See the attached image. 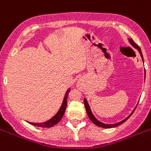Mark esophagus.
<instances>
[{"label":"esophagus","mask_w":151,"mask_h":151,"mask_svg":"<svg viewBox=\"0 0 151 151\" xmlns=\"http://www.w3.org/2000/svg\"><path fill=\"white\" fill-rule=\"evenodd\" d=\"M81 80L78 81V87H80V85H81Z\"/></svg>","instance_id":"34e87169"}]
</instances>
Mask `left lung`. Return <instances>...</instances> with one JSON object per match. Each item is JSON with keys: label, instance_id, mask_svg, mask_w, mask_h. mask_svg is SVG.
I'll list each match as a JSON object with an SVG mask.
<instances>
[{"label": "left lung", "instance_id": "8db88e82", "mask_svg": "<svg viewBox=\"0 0 151 151\" xmlns=\"http://www.w3.org/2000/svg\"><path fill=\"white\" fill-rule=\"evenodd\" d=\"M128 41L129 42V44H130L131 46H133V47H134L135 49H137V50H138V52H139V54H140V56H141L142 58V60H143V54H142V52H141V50H140V48L139 47V46H137V44L133 42V40H132V39H130V38H129L128 39ZM146 75V74H145ZM144 81H145V76H144ZM84 106H85V109H86V111H87V113H88V117H89V119H90L91 121L93 122V123L94 124H95L96 126H98V127H102V128H112V127H117V126H119V125L122 124L123 122H125L126 121H127V119H128L129 117H130L131 116H132V114L133 113V111H135L136 108H137V105H136V107L134 108V109L133 110V111L131 112L129 115L128 116H127V118L124 119L123 120H122V121H120V122H116V123H113V124H106V123H104V122H100L99 119H97L96 118H95V116L93 115L92 111H91V107L90 105H89V104H88V101H87L86 99H84Z\"/></svg>", "mask_w": 151, "mask_h": 151}]
</instances>
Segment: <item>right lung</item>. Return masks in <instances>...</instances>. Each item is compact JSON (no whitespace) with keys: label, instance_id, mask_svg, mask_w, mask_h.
<instances>
[{"label":"right lung","instance_id":"right-lung-1","mask_svg":"<svg viewBox=\"0 0 151 151\" xmlns=\"http://www.w3.org/2000/svg\"><path fill=\"white\" fill-rule=\"evenodd\" d=\"M70 91V88H69L67 90V91H66V93H65L64 97H63V102H62V104H61L60 108L59 109L58 111L55 114L54 116H52V118L50 119L49 120H47V121L43 122H37V123H35V122H28L30 123L31 125H33V126H35V127H42V128H50V127H53V126H55L56 124H57V123L60 121L62 117L63 116V114H64L66 108H67V97H68V94H69Z\"/></svg>","mask_w":151,"mask_h":151}]
</instances>
